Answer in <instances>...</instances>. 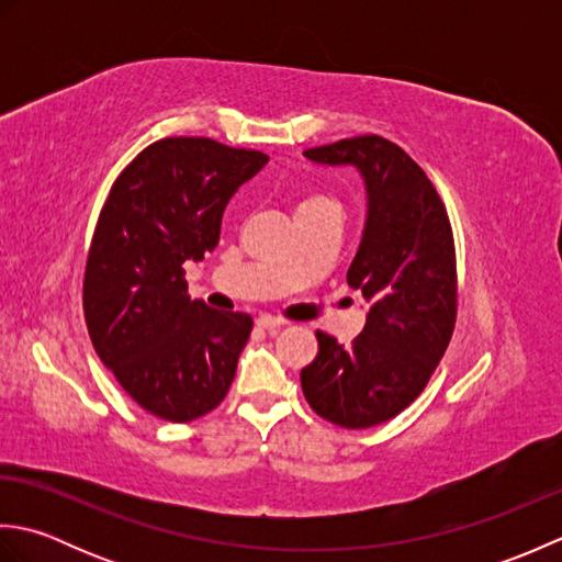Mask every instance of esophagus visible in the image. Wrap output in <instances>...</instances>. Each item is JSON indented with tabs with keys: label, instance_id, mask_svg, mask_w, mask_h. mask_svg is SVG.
Wrapping results in <instances>:
<instances>
[{
	"label": "esophagus",
	"instance_id": "1",
	"mask_svg": "<svg viewBox=\"0 0 562 562\" xmlns=\"http://www.w3.org/2000/svg\"><path fill=\"white\" fill-rule=\"evenodd\" d=\"M258 328H262V330H278V328H282V326H288V321H282V318H274V316H260L258 321Z\"/></svg>",
	"mask_w": 562,
	"mask_h": 562
}]
</instances>
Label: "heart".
<instances>
[{
	"instance_id": "1",
	"label": "heart",
	"mask_w": 562,
	"mask_h": 562,
	"mask_svg": "<svg viewBox=\"0 0 562 562\" xmlns=\"http://www.w3.org/2000/svg\"><path fill=\"white\" fill-rule=\"evenodd\" d=\"M314 200H326V198H308V200H304V202H314ZM304 202H302V205H304Z\"/></svg>"
}]
</instances>
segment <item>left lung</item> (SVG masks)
<instances>
[{
	"instance_id": "obj_1",
	"label": "left lung",
	"mask_w": 562,
	"mask_h": 562,
	"mask_svg": "<svg viewBox=\"0 0 562 562\" xmlns=\"http://www.w3.org/2000/svg\"><path fill=\"white\" fill-rule=\"evenodd\" d=\"M324 166H352L367 190L362 241L348 284L369 304L350 345L318 330L302 391L324 420L364 429L420 396L457 321V256L447 210L425 171L393 142L364 135L306 149Z\"/></svg>"
}]
</instances>
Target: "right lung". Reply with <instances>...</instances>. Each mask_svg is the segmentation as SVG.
<instances>
[{
	"mask_svg": "<svg viewBox=\"0 0 562 562\" xmlns=\"http://www.w3.org/2000/svg\"><path fill=\"white\" fill-rule=\"evenodd\" d=\"M266 164L256 149L166 137L127 164L101 210L83 272L89 336L161 420H195L232 386L254 318L190 300L183 262L214 250L226 202Z\"/></svg>",
	"mask_w": 562,
	"mask_h": 562,
	"instance_id": "right-lung-1",
	"label": "right lung"
}]
</instances>
